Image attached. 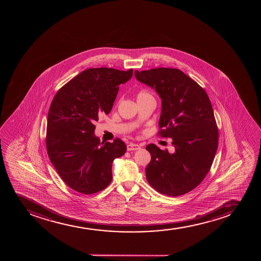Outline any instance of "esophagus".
Returning a JSON list of instances; mask_svg holds the SVG:
<instances>
[{
  "instance_id": "1",
  "label": "esophagus",
  "mask_w": 261,
  "mask_h": 261,
  "mask_svg": "<svg viewBox=\"0 0 261 261\" xmlns=\"http://www.w3.org/2000/svg\"><path fill=\"white\" fill-rule=\"evenodd\" d=\"M140 148H141L140 145L133 144V143H130V144H129L128 145H127V150H128V151H132V150H139Z\"/></svg>"
}]
</instances>
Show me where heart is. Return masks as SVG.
<instances>
[{"label": "heart", "instance_id": "1", "mask_svg": "<svg viewBox=\"0 0 261 261\" xmlns=\"http://www.w3.org/2000/svg\"><path fill=\"white\" fill-rule=\"evenodd\" d=\"M149 96H151V95L146 90H141L138 94V99L146 98V97H149Z\"/></svg>", "mask_w": 261, "mask_h": 261}]
</instances>
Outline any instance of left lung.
<instances>
[{
    "label": "left lung",
    "mask_w": 261,
    "mask_h": 261,
    "mask_svg": "<svg viewBox=\"0 0 261 261\" xmlns=\"http://www.w3.org/2000/svg\"><path fill=\"white\" fill-rule=\"evenodd\" d=\"M138 81L155 90L162 102L159 134L172 139L173 153L148 144L151 159L146 179L162 194L177 197L194 189L213 165L219 130L213 106L203 88L177 69L135 71Z\"/></svg>",
    "instance_id": "1"
}]
</instances>
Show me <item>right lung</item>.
I'll return each mask as SVG.
<instances>
[{
	"instance_id": "add662e5",
	"label": "right lung",
	"mask_w": 261,
	"mask_h": 261,
	"mask_svg": "<svg viewBox=\"0 0 261 261\" xmlns=\"http://www.w3.org/2000/svg\"><path fill=\"white\" fill-rule=\"evenodd\" d=\"M132 72L86 69L61 88L51 102L48 158L61 178L76 192L89 195L106 188L112 180V163L125 153L119 138L101 143L95 135V123L111 112L120 84L129 81Z\"/></svg>"
}]
</instances>
